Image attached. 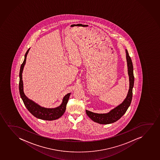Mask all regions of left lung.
<instances>
[{
	"mask_svg": "<svg viewBox=\"0 0 160 160\" xmlns=\"http://www.w3.org/2000/svg\"><path fill=\"white\" fill-rule=\"evenodd\" d=\"M126 59L128 62V74L129 76L130 89L125 100L122 104L115 107L109 113L106 114H98L86 110L88 116L94 121L100 124H109L117 122L123 116L128 110L131 102L132 98V89L134 85V77L133 75V68L132 60L131 59L128 51L126 50Z\"/></svg>",
	"mask_w": 160,
	"mask_h": 160,
	"instance_id": "1",
	"label": "left lung"
}]
</instances>
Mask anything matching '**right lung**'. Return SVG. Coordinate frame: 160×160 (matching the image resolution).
Instances as JSON below:
<instances>
[{
    "mask_svg": "<svg viewBox=\"0 0 160 160\" xmlns=\"http://www.w3.org/2000/svg\"><path fill=\"white\" fill-rule=\"evenodd\" d=\"M29 49L30 48H29L26 53L24 56V59L21 66L20 71H19V90L21 98L28 111H29V112L32 115H34L37 118L45 120H49V121L59 119L64 114V113L65 112L66 104L68 102V98L70 96L71 93H68L64 96L62 104L60 106L58 107L55 108H46L44 107L40 106L38 104L35 103L34 102L28 98L24 93L23 85L22 75V71L23 70L24 66L26 64V57L27 56L28 52L29 51Z\"/></svg>",
    "mask_w": 160,
    "mask_h": 160,
    "instance_id": "1",
    "label": "right lung"
}]
</instances>
